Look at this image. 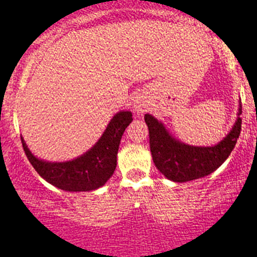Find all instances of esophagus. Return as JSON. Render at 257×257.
<instances>
[{
	"mask_svg": "<svg viewBox=\"0 0 257 257\" xmlns=\"http://www.w3.org/2000/svg\"><path fill=\"white\" fill-rule=\"evenodd\" d=\"M145 102L143 99H141V98H138V99L136 100V103H134V108H136L137 110H139V112H143V109L145 108Z\"/></svg>",
	"mask_w": 257,
	"mask_h": 257,
	"instance_id": "obj_1",
	"label": "esophagus"
}]
</instances>
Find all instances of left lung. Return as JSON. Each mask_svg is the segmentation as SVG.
<instances>
[{
    "mask_svg": "<svg viewBox=\"0 0 257 257\" xmlns=\"http://www.w3.org/2000/svg\"><path fill=\"white\" fill-rule=\"evenodd\" d=\"M241 105L239 116L231 132L214 147H191L173 138L160 121L150 114L144 119L149 129V145L153 162L162 174L169 180L184 183L211 174L235 148L241 132Z\"/></svg>",
    "mask_w": 257,
    "mask_h": 257,
    "instance_id": "left-lung-1",
    "label": "left lung"
}]
</instances>
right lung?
Masks as SVG:
<instances>
[{"instance_id":"right-lung-1","label":"right lung","mask_w":257,"mask_h":257,"mask_svg":"<svg viewBox=\"0 0 257 257\" xmlns=\"http://www.w3.org/2000/svg\"><path fill=\"white\" fill-rule=\"evenodd\" d=\"M132 120L131 112L116 113L98 143L71 162H43L33 157L22 137L21 142L32 167L49 184L66 191H90L104 185L113 175L121 136Z\"/></svg>"}]
</instances>
